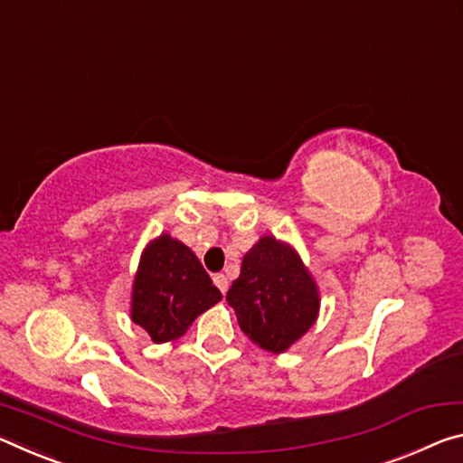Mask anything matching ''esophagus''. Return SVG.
I'll list each match as a JSON object with an SVG mask.
<instances>
[{
  "mask_svg": "<svg viewBox=\"0 0 463 463\" xmlns=\"http://www.w3.org/2000/svg\"><path fill=\"white\" fill-rule=\"evenodd\" d=\"M213 283L217 285V289L222 293H227V287H230V281H227V277L222 275V272H217V275L213 277Z\"/></svg>",
  "mask_w": 463,
  "mask_h": 463,
  "instance_id": "1",
  "label": "esophagus"
}]
</instances>
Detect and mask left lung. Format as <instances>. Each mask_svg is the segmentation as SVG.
Masks as SVG:
<instances>
[{
    "instance_id": "left-lung-1",
    "label": "left lung",
    "mask_w": 463,
    "mask_h": 463,
    "mask_svg": "<svg viewBox=\"0 0 463 463\" xmlns=\"http://www.w3.org/2000/svg\"><path fill=\"white\" fill-rule=\"evenodd\" d=\"M225 299L236 309L241 332L275 354L298 343L320 309L317 285L299 254L272 236L246 252Z\"/></svg>"
}]
</instances>
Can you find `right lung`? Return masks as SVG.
Listing matches in <instances>:
<instances>
[{
  "instance_id": "right-lung-1",
  "label": "right lung",
  "mask_w": 463,
  "mask_h": 463,
  "mask_svg": "<svg viewBox=\"0 0 463 463\" xmlns=\"http://www.w3.org/2000/svg\"><path fill=\"white\" fill-rule=\"evenodd\" d=\"M222 299L194 252L162 233L143 250L133 281L131 317L154 343L180 338L196 316Z\"/></svg>"
}]
</instances>
